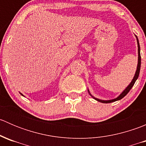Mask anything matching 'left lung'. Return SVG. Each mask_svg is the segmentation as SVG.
<instances>
[{
    "label": "left lung",
    "instance_id": "8db88e82",
    "mask_svg": "<svg viewBox=\"0 0 146 146\" xmlns=\"http://www.w3.org/2000/svg\"><path fill=\"white\" fill-rule=\"evenodd\" d=\"M135 36H136V35H135ZM136 40H137V44H138V65H137V68H136V73H135V76H133V80H131V82H130V84H129V85H128L127 87H126V89H125L124 90H123V92H122L121 93L120 95H119V96L117 97V98H114V99H113V100H100V99H98V98H95V97H93L92 95H91L90 92V91H89V90H88V93H89L90 95V96L92 97V98H93L95 100L100 102H102V103H111V102H113L120 100L121 99H122L123 97H125L126 95H127L128 92L130 91V90L131 89L132 87L133 86L135 82L136 81V80L138 79V76H139L140 69H141V53H140L141 48H140L139 42H138V37H137V36H136Z\"/></svg>",
    "mask_w": 146,
    "mask_h": 146
}]
</instances>
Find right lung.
<instances>
[{"label":"right lung","mask_w":146,"mask_h":146,"mask_svg":"<svg viewBox=\"0 0 146 146\" xmlns=\"http://www.w3.org/2000/svg\"><path fill=\"white\" fill-rule=\"evenodd\" d=\"M20 94H21V95H23V96H24V95H23V94H22V93H20Z\"/></svg>","instance_id":"1"}]
</instances>
